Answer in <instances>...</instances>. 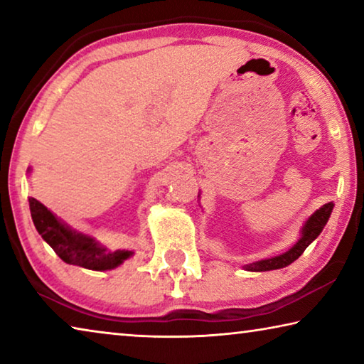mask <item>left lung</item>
Instances as JSON below:
<instances>
[{
    "instance_id": "obj_1",
    "label": "left lung",
    "mask_w": 364,
    "mask_h": 364,
    "mask_svg": "<svg viewBox=\"0 0 364 364\" xmlns=\"http://www.w3.org/2000/svg\"><path fill=\"white\" fill-rule=\"evenodd\" d=\"M332 208H334V204H332V202H328V204H324L321 208H318L315 213H311L310 218H308L305 221V225L301 226L300 237L297 239V242H295L291 249L286 250L284 254L271 257V258H262V260L258 262L247 263L244 264V269L257 271V273L258 271L279 269L297 260V258L304 254L308 245H310L319 236V234H321L323 228L326 226V223H328V220L331 217Z\"/></svg>"
}]
</instances>
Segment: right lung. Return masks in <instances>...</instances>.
Returning a JSON list of instances; mask_svg holds the SVG:
<instances>
[{"label": "right lung", "mask_w": 364, "mask_h": 364, "mask_svg": "<svg viewBox=\"0 0 364 364\" xmlns=\"http://www.w3.org/2000/svg\"><path fill=\"white\" fill-rule=\"evenodd\" d=\"M30 171L32 168L28 167L27 173ZM28 204L36 231L65 263L93 271H106L120 267L134 254L133 250H110L101 245L90 234L80 232L64 223L33 197H30Z\"/></svg>", "instance_id": "1"}]
</instances>
